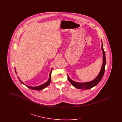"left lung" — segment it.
Listing matches in <instances>:
<instances>
[{
	"label": "left lung",
	"instance_id": "left-lung-1",
	"mask_svg": "<svg viewBox=\"0 0 122 122\" xmlns=\"http://www.w3.org/2000/svg\"><path fill=\"white\" fill-rule=\"evenodd\" d=\"M102 49L103 53V64L101 68V70H100V72L98 76L93 80L92 81L88 82H85V83H78L76 82L75 81H72L70 79L69 76H68V80L70 81V83L76 88L80 89H89L92 88L97 86L99 82L101 81L102 78L103 77V76L104 75L105 71V67L106 65V56H105V53L104 49H103V43H102Z\"/></svg>",
	"mask_w": 122,
	"mask_h": 122
}]
</instances>
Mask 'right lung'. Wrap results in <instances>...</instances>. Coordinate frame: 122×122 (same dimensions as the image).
Listing matches in <instances>:
<instances>
[{"label": "right lung", "instance_id": "1", "mask_svg": "<svg viewBox=\"0 0 122 122\" xmlns=\"http://www.w3.org/2000/svg\"><path fill=\"white\" fill-rule=\"evenodd\" d=\"M52 68L51 69V72H50V74H49V79H48V80L46 82V83H44V84H42V85H41L40 86H35V87H32V86H26L25 85V86H26L27 87H28V88H29L30 89H32V90H36V91H39V90H42V89H43L44 88H45V87H46V86H47L48 85H49V84H50V82H51V73H52ZM15 70V72H16V70ZM20 81L24 84L22 82V81H21L20 80Z\"/></svg>", "mask_w": 122, "mask_h": 122}]
</instances>
